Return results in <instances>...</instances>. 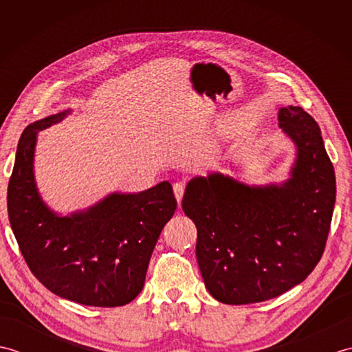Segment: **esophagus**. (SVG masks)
Listing matches in <instances>:
<instances>
[{"instance_id": "esophagus-1", "label": "esophagus", "mask_w": 352, "mask_h": 352, "mask_svg": "<svg viewBox=\"0 0 352 352\" xmlns=\"http://www.w3.org/2000/svg\"><path fill=\"white\" fill-rule=\"evenodd\" d=\"M184 190H186V186L184 183L178 182L174 184V193H175V198L178 201V204H182V199H183V195H184Z\"/></svg>"}]
</instances>
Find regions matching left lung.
Returning <instances> with one entry per match:
<instances>
[{"label": "left lung", "instance_id": "obj_1", "mask_svg": "<svg viewBox=\"0 0 352 352\" xmlns=\"http://www.w3.org/2000/svg\"><path fill=\"white\" fill-rule=\"evenodd\" d=\"M295 142L292 178L250 188L222 174L189 182L183 212L198 230L197 258L210 295L223 304L272 300L302 283L322 257L336 203V175L307 111L280 109Z\"/></svg>", "mask_w": 352, "mask_h": 352}]
</instances>
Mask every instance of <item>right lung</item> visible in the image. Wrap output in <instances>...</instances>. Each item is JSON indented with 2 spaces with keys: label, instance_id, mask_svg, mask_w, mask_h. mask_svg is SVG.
Instances as JSON below:
<instances>
[{
  "label": "right lung",
  "instance_id": "right-lung-1",
  "mask_svg": "<svg viewBox=\"0 0 352 352\" xmlns=\"http://www.w3.org/2000/svg\"><path fill=\"white\" fill-rule=\"evenodd\" d=\"M63 113L22 131L7 188V212L30 271L57 296L92 307L131 302L145 284L162 230L175 213L172 186L113 193L87 212L60 218L42 203L33 175L36 134Z\"/></svg>",
  "mask_w": 352,
  "mask_h": 352
}]
</instances>
